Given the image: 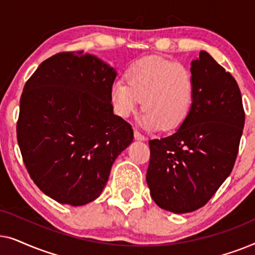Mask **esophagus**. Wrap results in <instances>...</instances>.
I'll return each mask as SVG.
<instances>
[{"label": "esophagus", "instance_id": "1", "mask_svg": "<svg viewBox=\"0 0 255 255\" xmlns=\"http://www.w3.org/2000/svg\"><path fill=\"white\" fill-rule=\"evenodd\" d=\"M133 134H134V138L137 139V140H145V135L144 134H141L140 132H139L138 130H135L134 128V132H133Z\"/></svg>", "mask_w": 255, "mask_h": 255}]
</instances>
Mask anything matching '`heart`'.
Instances as JSON below:
<instances>
[{"mask_svg":"<svg viewBox=\"0 0 255 255\" xmlns=\"http://www.w3.org/2000/svg\"><path fill=\"white\" fill-rule=\"evenodd\" d=\"M127 82L115 80L110 99L116 115L128 118L140 106V124L148 130L179 128L189 116L195 97L190 69L180 62L146 57L128 66Z\"/></svg>","mask_w":255,"mask_h":255,"instance_id":"obj_1","label":"heart"}]
</instances>
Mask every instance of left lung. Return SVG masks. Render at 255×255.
I'll use <instances>...</instances> for the list:
<instances>
[{
  "label": "left lung",
  "instance_id": "1",
  "mask_svg": "<svg viewBox=\"0 0 255 255\" xmlns=\"http://www.w3.org/2000/svg\"><path fill=\"white\" fill-rule=\"evenodd\" d=\"M195 97L189 116L168 137L149 140L146 181L153 201L174 214L205 205L235 166L245 124L235 78L208 52L191 61Z\"/></svg>",
  "mask_w": 255,
  "mask_h": 255
}]
</instances>
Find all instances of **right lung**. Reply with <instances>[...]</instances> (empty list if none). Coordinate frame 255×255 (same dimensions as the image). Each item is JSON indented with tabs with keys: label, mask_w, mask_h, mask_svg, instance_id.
Returning a JSON list of instances; mask_svg holds the SVG:
<instances>
[{
	"label": "right lung",
	"mask_w": 255,
	"mask_h": 255,
	"mask_svg": "<svg viewBox=\"0 0 255 255\" xmlns=\"http://www.w3.org/2000/svg\"><path fill=\"white\" fill-rule=\"evenodd\" d=\"M117 73L95 55L62 52L41 62L24 86L17 140L31 179L61 204L96 200L133 130L114 114Z\"/></svg>",
	"instance_id": "obj_1"
}]
</instances>
